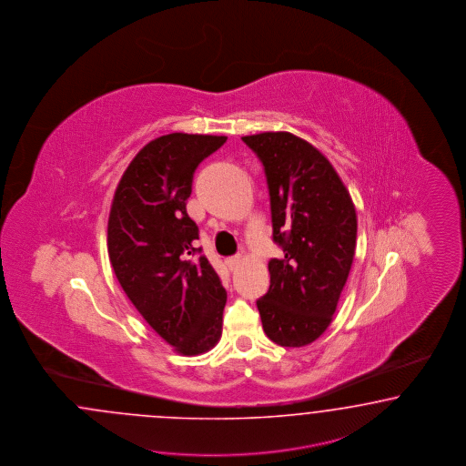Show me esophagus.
<instances>
[{"label":"esophagus","mask_w":466,"mask_h":466,"mask_svg":"<svg viewBox=\"0 0 466 466\" xmlns=\"http://www.w3.org/2000/svg\"><path fill=\"white\" fill-rule=\"evenodd\" d=\"M226 266L229 268V269L233 270L238 264H240V257L238 256H233V257H228L225 260Z\"/></svg>","instance_id":"esophagus-1"}]
</instances>
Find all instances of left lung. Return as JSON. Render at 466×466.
I'll return each instance as SVG.
<instances>
[{
  "mask_svg": "<svg viewBox=\"0 0 466 466\" xmlns=\"http://www.w3.org/2000/svg\"><path fill=\"white\" fill-rule=\"evenodd\" d=\"M262 161L269 185V291L257 300L264 332L288 348L314 343L329 328L357 247V212L329 159L289 132L241 137Z\"/></svg>",
  "mask_w": 466,
  "mask_h": 466,
  "instance_id": "left-lung-1",
  "label": "left lung"
}]
</instances>
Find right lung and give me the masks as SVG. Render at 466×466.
I'll return each mask as SVG.
<instances>
[{
    "label": "right lung",
    "mask_w": 466,
    "mask_h": 466,
    "mask_svg": "<svg viewBox=\"0 0 466 466\" xmlns=\"http://www.w3.org/2000/svg\"><path fill=\"white\" fill-rule=\"evenodd\" d=\"M225 136L167 134L137 152L115 190L107 254L138 314L167 345L196 357L218 345L226 289L204 256L194 258L198 228L187 214L197 166Z\"/></svg>",
    "instance_id": "add662e5"
}]
</instances>
